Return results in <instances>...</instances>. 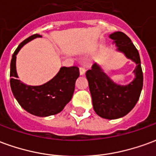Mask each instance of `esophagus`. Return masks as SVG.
<instances>
[{"mask_svg":"<svg viewBox=\"0 0 156 156\" xmlns=\"http://www.w3.org/2000/svg\"><path fill=\"white\" fill-rule=\"evenodd\" d=\"M85 72H86L85 68H79V73H80V75H84Z\"/></svg>","mask_w":156,"mask_h":156,"instance_id":"esophagus-1","label":"esophagus"}]
</instances>
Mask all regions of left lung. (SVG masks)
I'll return each mask as SVG.
<instances>
[{
	"label": "left lung",
	"instance_id": "left-lung-1",
	"mask_svg": "<svg viewBox=\"0 0 156 156\" xmlns=\"http://www.w3.org/2000/svg\"><path fill=\"white\" fill-rule=\"evenodd\" d=\"M108 37L117 47L116 51L136 64L133 71L134 78L126 85L116 83L97 62L86 72V78L95 113L104 119H116L129 114L139 100L143 88V73L139 51L130 38L121 32H114Z\"/></svg>",
	"mask_w": 156,
	"mask_h": 156
}]
</instances>
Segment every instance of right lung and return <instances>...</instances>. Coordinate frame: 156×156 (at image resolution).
<instances>
[{
  "mask_svg": "<svg viewBox=\"0 0 156 156\" xmlns=\"http://www.w3.org/2000/svg\"><path fill=\"white\" fill-rule=\"evenodd\" d=\"M37 37H41V36L35 34L29 37L14 51L11 62L10 84L12 94L22 108L35 116L48 117L60 113L72 99L75 83L79 77V69L75 66L62 67L55 77L39 86L25 84L17 79L16 55L24 45Z\"/></svg>",
  "mask_w": 156,
  "mask_h": 156,
  "instance_id": "obj_1",
  "label": "right lung"
}]
</instances>
